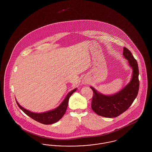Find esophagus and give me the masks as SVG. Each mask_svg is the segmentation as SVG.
Wrapping results in <instances>:
<instances>
[{
	"label": "esophagus",
	"mask_w": 152,
	"mask_h": 152,
	"mask_svg": "<svg viewBox=\"0 0 152 152\" xmlns=\"http://www.w3.org/2000/svg\"><path fill=\"white\" fill-rule=\"evenodd\" d=\"M86 83H87V81H83V83L84 84H86Z\"/></svg>",
	"instance_id": "1"
}]
</instances>
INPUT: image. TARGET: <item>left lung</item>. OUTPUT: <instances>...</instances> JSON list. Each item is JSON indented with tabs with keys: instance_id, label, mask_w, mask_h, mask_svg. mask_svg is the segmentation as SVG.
I'll return each mask as SVG.
<instances>
[{
	"instance_id": "left-lung-1",
	"label": "left lung",
	"mask_w": 152,
	"mask_h": 152,
	"mask_svg": "<svg viewBox=\"0 0 152 152\" xmlns=\"http://www.w3.org/2000/svg\"><path fill=\"white\" fill-rule=\"evenodd\" d=\"M123 55L133 69L131 80L125 87L112 95L102 94L91 87L94 92L91 108L99 116L113 118L120 115L130 107L137 96L140 84L137 62L126 47H124Z\"/></svg>"
}]
</instances>
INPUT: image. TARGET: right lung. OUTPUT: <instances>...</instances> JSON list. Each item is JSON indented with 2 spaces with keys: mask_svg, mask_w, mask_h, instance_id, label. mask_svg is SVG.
Segmentation results:
<instances>
[{
  "mask_svg": "<svg viewBox=\"0 0 152 152\" xmlns=\"http://www.w3.org/2000/svg\"><path fill=\"white\" fill-rule=\"evenodd\" d=\"M77 88H75L72 91H71L70 92H69L66 96L64 100L56 108L43 113H39L32 112L28 110H27L26 109L23 108L18 102V101H16V103L20 109H22L27 116H29L34 120L39 123H42L43 124H52L53 123L58 122V121L60 120L62 118V117L64 116L68 107L69 99L73 93L75 92Z\"/></svg>",
  "mask_w": 152,
  "mask_h": 152,
  "instance_id": "add662e5",
  "label": "right lung"
}]
</instances>
